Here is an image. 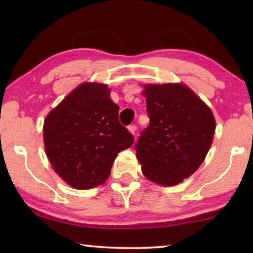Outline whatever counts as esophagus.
I'll use <instances>...</instances> for the list:
<instances>
[{"instance_id": "esophagus-1", "label": "esophagus", "mask_w": 253, "mask_h": 253, "mask_svg": "<svg viewBox=\"0 0 253 253\" xmlns=\"http://www.w3.org/2000/svg\"><path fill=\"white\" fill-rule=\"evenodd\" d=\"M127 130H129L130 132L132 133V134H136V131H137V126H134V124H133V126H127Z\"/></svg>"}]
</instances>
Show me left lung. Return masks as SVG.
<instances>
[{"label": "left lung", "mask_w": 253, "mask_h": 253, "mask_svg": "<svg viewBox=\"0 0 253 253\" xmlns=\"http://www.w3.org/2000/svg\"><path fill=\"white\" fill-rule=\"evenodd\" d=\"M150 124L136 144L145 177L171 186L191 176L213 141L212 110L183 84L145 85Z\"/></svg>", "instance_id": "left-lung-1"}]
</instances>
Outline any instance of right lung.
I'll return each mask as SVG.
<instances>
[{
    "label": "right lung",
    "mask_w": 253,
    "mask_h": 253,
    "mask_svg": "<svg viewBox=\"0 0 253 253\" xmlns=\"http://www.w3.org/2000/svg\"><path fill=\"white\" fill-rule=\"evenodd\" d=\"M109 95L107 85L84 83L44 120V148L51 167L75 189L103 184L117 154L133 144V136L119 121L120 107Z\"/></svg>",
    "instance_id": "1"
}]
</instances>
